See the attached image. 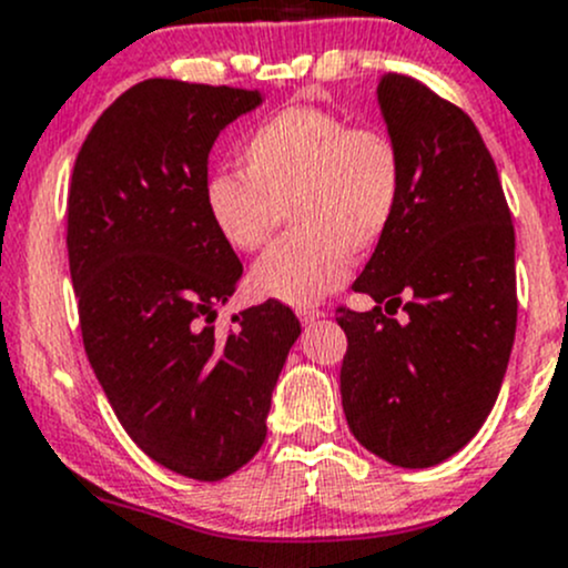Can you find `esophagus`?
I'll return each instance as SVG.
<instances>
[{
  "instance_id": "1",
  "label": "esophagus",
  "mask_w": 568,
  "mask_h": 568,
  "mask_svg": "<svg viewBox=\"0 0 568 568\" xmlns=\"http://www.w3.org/2000/svg\"><path fill=\"white\" fill-rule=\"evenodd\" d=\"M297 317H301L303 325H312V323H317V320H323L325 312H320V308H301V312H297Z\"/></svg>"
}]
</instances>
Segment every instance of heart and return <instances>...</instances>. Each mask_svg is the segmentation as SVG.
<instances>
[{
	"instance_id": "1",
	"label": "heart",
	"mask_w": 568,
	"mask_h": 568,
	"mask_svg": "<svg viewBox=\"0 0 568 568\" xmlns=\"http://www.w3.org/2000/svg\"><path fill=\"white\" fill-rule=\"evenodd\" d=\"M243 172L210 174L204 210L235 251L262 248L290 213L292 230L251 267L256 297L306 308L344 284L353 254L388 235L402 194L405 158L383 128H353L314 106L267 116L241 150Z\"/></svg>"
}]
</instances>
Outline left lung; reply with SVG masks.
I'll use <instances>...</instances> for the list:
<instances>
[{"mask_svg": "<svg viewBox=\"0 0 568 568\" xmlns=\"http://www.w3.org/2000/svg\"><path fill=\"white\" fill-rule=\"evenodd\" d=\"M377 106L405 158V194L353 284L374 308L336 317L342 405L366 452L432 467L476 437L498 399L517 331L514 226L465 111L396 73L379 79Z\"/></svg>", "mask_w": 568, "mask_h": 568, "instance_id": "8db88e82", "label": "left lung"}]
</instances>
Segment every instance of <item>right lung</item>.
Here are the masks:
<instances>
[{"label":"right lung","instance_id":"right-lung-1","mask_svg":"<svg viewBox=\"0 0 568 568\" xmlns=\"http://www.w3.org/2000/svg\"><path fill=\"white\" fill-rule=\"evenodd\" d=\"M260 90L148 79L81 144L68 194V260L87 358L116 418L158 465L219 481L254 457L301 336L278 301L215 327L243 276L204 210L207 155Z\"/></svg>","mask_w":568,"mask_h":568}]
</instances>
